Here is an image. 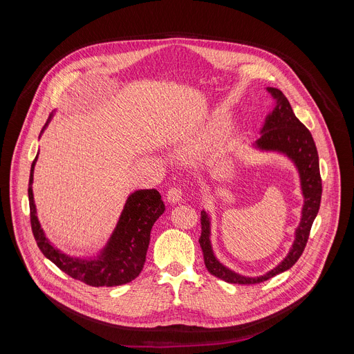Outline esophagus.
Listing matches in <instances>:
<instances>
[{
	"label": "esophagus",
	"instance_id": "1",
	"mask_svg": "<svg viewBox=\"0 0 354 354\" xmlns=\"http://www.w3.org/2000/svg\"><path fill=\"white\" fill-rule=\"evenodd\" d=\"M167 200L169 201V203H172V205L179 203V201L182 200V192L178 187H171L167 192Z\"/></svg>",
	"mask_w": 354,
	"mask_h": 354
}]
</instances>
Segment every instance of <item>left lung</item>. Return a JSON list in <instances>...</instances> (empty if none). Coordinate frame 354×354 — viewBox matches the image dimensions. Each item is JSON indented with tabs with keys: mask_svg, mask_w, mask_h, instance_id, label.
I'll return each instance as SVG.
<instances>
[{
	"mask_svg": "<svg viewBox=\"0 0 354 354\" xmlns=\"http://www.w3.org/2000/svg\"><path fill=\"white\" fill-rule=\"evenodd\" d=\"M266 91L274 99V106L265 119V123L261 129V137L252 144V147L262 151V153L283 154L294 164L298 172L299 187L302 197H304V203H302L301 207V218L294 231V241L288 254L276 268L262 276L255 277L239 274L217 259L212 245V217L206 210L200 212L201 235L198 242L201 250H203L205 265L213 276L232 284H257L288 270L299 259L302 252H304L313 223L319 212L321 205L322 180L319 174L318 151L314 138L310 130L297 119L288 99L283 95V92L272 86H268Z\"/></svg>",
	"mask_w": 354,
	"mask_h": 354,
	"instance_id": "left-lung-1",
	"label": "left lung"
}]
</instances>
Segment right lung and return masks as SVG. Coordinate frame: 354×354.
I'll return each instance as SVG.
<instances>
[{
    "instance_id": "obj_1",
    "label": "right lung",
    "mask_w": 354,
    "mask_h": 354,
    "mask_svg": "<svg viewBox=\"0 0 354 354\" xmlns=\"http://www.w3.org/2000/svg\"><path fill=\"white\" fill-rule=\"evenodd\" d=\"M52 118L53 115H50L41 133ZM37 156L39 153L30 167L28 196L32 232L41 254L73 279L92 287H115L134 280L145 263L151 228L165 212L160 192L140 189L130 193L112 235L99 254L91 258L70 257L48 241L37 218L32 189Z\"/></svg>"
}]
</instances>
